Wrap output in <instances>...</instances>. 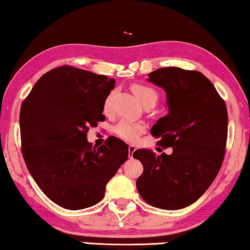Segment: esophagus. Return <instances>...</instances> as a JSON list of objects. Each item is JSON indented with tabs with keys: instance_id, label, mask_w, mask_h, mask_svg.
Returning <instances> with one entry per match:
<instances>
[{
	"instance_id": "obj_1",
	"label": "esophagus",
	"mask_w": 250,
	"mask_h": 250,
	"mask_svg": "<svg viewBox=\"0 0 250 250\" xmlns=\"http://www.w3.org/2000/svg\"><path fill=\"white\" fill-rule=\"evenodd\" d=\"M135 151H136V147L134 146V145H128V152H129L130 157H133V154Z\"/></svg>"
}]
</instances>
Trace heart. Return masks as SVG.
Here are the masks:
<instances>
[{
	"instance_id": "1",
	"label": "heart",
	"mask_w": 250,
	"mask_h": 250,
	"mask_svg": "<svg viewBox=\"0 0 250 250\" xmlns=\"http://www.w3.org/2000/svg\"><path fill=\"white\" fill-rule=\"evenodd\" d=\"M132 90L133 93L135 94L136 98L142 103V105H145V104H148V103H152L155 105V103L157 102V98H159V94H157V91L152 87L136 83V85H133ZM112 98H113V93H110L108 95V97L106 98L105 104H104V108H105L106 112H108L110 109ZM144 129H145V125L143 123L133 122L129 120H121L116 125L114 126L113 130L118 137L123 138V140L128 141V142H135L138 138V136H140V134L144 132Z\"/></svg>"
}]
</instances>
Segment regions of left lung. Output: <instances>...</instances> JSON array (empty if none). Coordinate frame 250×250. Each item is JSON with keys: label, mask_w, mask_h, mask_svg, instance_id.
<instances>
[{"label": "left lung", "mask_w": 250, "mask_h": 250, "mask_svg": "<svg viewBox=\"0 0 250 250\" xmlns=\"http://www.w3.org/2000/svg\"><path fill=\"white\" fill-rule=\"evenodd\" d=\"M147 80L163 88L168 109L151 134L173 152L159 156L146 148L134 152L144 168L136 188L153 207L182 209L208 190L220 170L227 143V107L212 83L199 71L160 68L148 74Z\"/></svg>", "instance_id": "8db88e82"}]
</instances>
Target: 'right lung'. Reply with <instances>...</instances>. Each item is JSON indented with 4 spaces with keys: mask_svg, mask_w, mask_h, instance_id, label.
<instances>
[{
    "mask_svg": "<svg viewBox=\"0 0 250 250\" xmlns=\"http://www.w3.org/2000/svg\"><path fill=\"white\" fill-rule=\"evenodd\" d=\"M114 87L113 78L63 66L42 76L22 103L23 159L43 193L62 208L98 203L127 160L128 146L117 137L99 147L87 141L88 126L105 121L104 104Z\"/></svg>",
    "mask_w": 250,
    "mask_h": 250,
    "instance_id": "right-lung-1",
    "label": "right lung"
}]
</instances>
